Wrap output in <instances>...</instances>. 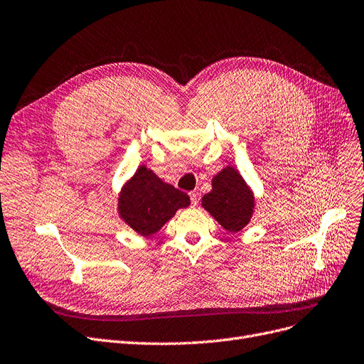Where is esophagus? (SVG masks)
<instances>
[{"mask_svg": "<svg viewBox=\"0 0 364 364\" xmlns=\"http://www.w3.org/2000/svg\"><path fill=\"white\" fill-rule=\"evenodd\" d=\"M189 196H191V204H192V207H196V205H198V193H196V192H191Z\"/></svg>", "mask_w": 364, "mask_h": 364, "instance_id": "esophagus-1", "label": "esophagus"}]
</instances>
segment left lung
<instances>
[{
  "label": "left lung",
  "instance_id": "obj_1",
  "mask_svg": "<svg viewBox=\"0 0 364 364\" xmlns=\"http://www.w3.org/2000/svg\"><path fill=\"white\" fill-rule=\"evenodd\" d=\"M253 205L246 181L230 166L213 178V191L203 198V207L230 232H238L249 223Z\"/></svg>",
  "mask_w": 364,
  "mask_h": 364
}]
</instances>
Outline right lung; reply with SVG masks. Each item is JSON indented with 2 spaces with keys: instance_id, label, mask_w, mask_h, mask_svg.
Returning <instances> with one entry per match:
<instances>
[{
  "instance_id": "1",
  "label": "right lung",
  "mask_w": 364,
  "mask_h": 364,
  "mask_svg": "<svg viewBox=\"0 0 364 364\" xmlns=\"http://www.w3.org/2000/svg\"><path fill=\"white\" fill-rule=\"evenodd\" d=\"M191 204L187 193L161 181L157 175L141 166L123 187L118 199V211L132 230L141 235H153L178 208Z\"/></svg>"
}]
</instances>
